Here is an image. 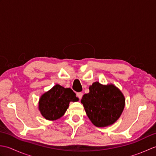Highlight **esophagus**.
<instances>
[{
    "label": "esophagus",
    "instance_id": "obj_1",
    "mask_svg": "<svg viewBox=\"0 0 156 156\" xmlns=\"http://www.w3.org/2000/svg\"><path fill=\"white\" fill-rule=\"evenodd\" d=\"M82 96H83V94L82 92H78L77 93V97L79 98V99H81L82 98Z\"/></svg>",
    "mask_w": 156,
    "mask_h": 156
}]
</instances>
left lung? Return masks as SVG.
<instances>
[{"mask_svg": "<svg viewBox=\"0 0 156 156\" xmlns=\"http://www.w3.org/2000/svg\"><path fill=\"white\" fill-rule=\"evenodd\" d=\"M89 90L81 100L89 119L97 127L113 124L125 107L121 92L114 85L104 86L98 82L92 84Z\"/></svg>", "mask_w": 156, "mask_h": 156, "instance_id": "left-lung-1", "label": "left lung"}]
</instances>
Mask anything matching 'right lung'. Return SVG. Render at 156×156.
<instances>
[{
	"label": "right lung",
	"mask_w": 156,
	"mask_h": 156,
	"mask_svg": "<svg viewBox=\"0 0 156 156\" xmlns=\"http://www.w3.org/2000/svg\"><path fill=\"white\" fill-rule=\"evenodd\" d=\"M77 101L78 98L71 88H65L56 84L50 90L41 96L39 108L46 119L54 121L64 115L69 107V102Z\"/></svg>",
	"instance_id": "obj_1"
}]
</instances>
